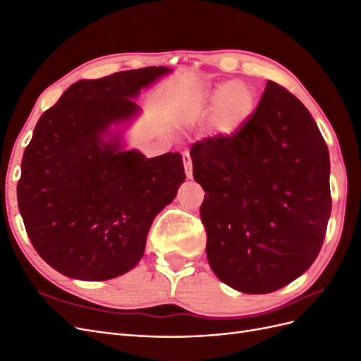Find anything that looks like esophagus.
Instances as JSON below:
<instances>
[{
  "mask_svg": "<svg viewBox=\"0 0 361 361\" xmlns=\"http://www.w3.org/2000/svg\"><path fill=\"white\" fill-rule=\"evenodd\" d=\"M182 161H183V169H185V174H187V178L191 179L192 178V161L188 152H183L182 154Z\"/></svg>",
  "mask_w": 361,
  "mask_h": 361,
  "instance_id": "1",
  "label": "esophagus"
}]
</instances>
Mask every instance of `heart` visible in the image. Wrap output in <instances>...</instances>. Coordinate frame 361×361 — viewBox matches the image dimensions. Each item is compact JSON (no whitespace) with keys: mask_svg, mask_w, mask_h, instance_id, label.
Masks as SVG:
<instances>
[{"mask_svg":"<svg viewBox=\"0 0 361 361\" xmlns=\"http://www.w3.org/2000/svg\"><path fill=\"white\" fill-rule=\"evenodd\" d=\"M255 94L241 81H232L215 89H203L185 105L188 118L215 117L218 133L232 134L253 113Z\"/></svg>","mask_w":361,"mask_h":361,"instance_id":"b5f03b06","label":"heart"}]
</instances>
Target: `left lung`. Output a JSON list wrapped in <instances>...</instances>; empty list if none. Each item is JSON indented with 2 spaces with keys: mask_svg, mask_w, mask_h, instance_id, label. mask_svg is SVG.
I'll return each instance as SVG.
<instances>
[{
  "mask_svg": "<svg viewBox=\"0 0 361 361\" xmlns=\"http://www.w3.org/2000/svg\"><path fill=\"white\" fill-rule=\"evenodd\" d=\"M190 155L218 279L239 292L269 293L310 268L331 212L330 157L301 101L268 81L232 135L203 138Z\"/></svg>",
  "mask_w": 361,
  "mask_h": 361,
  "instance_id": "1",
  "label": "left lung"
}]
</instances>
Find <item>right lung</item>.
Returning <instances> with one entry per match:
<instances>
[{"mask_svg":"<svg viewBox=\"0 0 361 361\" xmlns=\"http://www.w3.org/2000/svg\"><path fill=\"white\" fill-rule=\"evenodd\" d=\"M167 72L81 80L40 116L20 164L18 206L32 247L63 276L101 281L133 269L155 216L176 197L179 154L147 159L104 141L111 123L138 113L133 97Z\"/></svg>","mask_w":361,"mask_h":361,"instance_id":"right-lung-1","label":"right lung"}]
</instances>
